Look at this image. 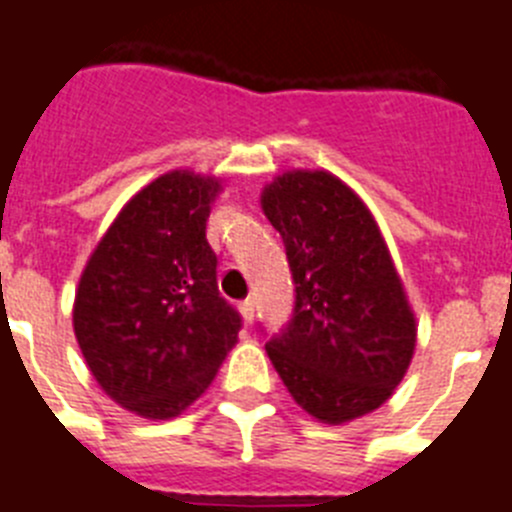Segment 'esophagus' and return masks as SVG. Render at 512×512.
<instances>
[{"instance_id":"34e87169","label":"esophagus","mask_w":512,"mask_h":512,"mask_svg":"<svg viewBox=\"0 0 512 512\" xmlns=\"http://www.w3.org/2000/svg\"><path fill=\"white\" fill-rule=\"evenodd\" d=\"M239 311H242L244 322H252V319H255V301L244 299L242 304H239Z\"/></svg>"}]
</instances>
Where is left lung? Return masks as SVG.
<instances>
[{
  "label": "left lung",
  "mask_w": 512,
  "mask_h": 512,
  "mask_svg": "<svg viewBox=\"0 0 512 512\" xmlns=\"http://www.w3.org/2000/svg\"><path fill=\"white\" fill-rule=\"evenodd\" d=\"M296 301L268 342L296 404L340 425L376 410L415 353V314L371 211L330 172H286L262 193Z\"/></svg>",
  "instance_id": "left-lung-1"
}]
</instances>
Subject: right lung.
Returning a JSON list of instances; mask_svg holds the SVG:
<instances>
[{"instance_id":"obj_1","label":"right lung","mask_w":512,"mask_h":512,"mask_svg":"<svg viewBox=\"0 0 512 512\" xmlns=\"http://www.w3.org/2000/svg\"><path fill=\"white\" fill-rule=\"evenodd\" d=\"M221 185L175 170L126 203L79 281L74 332L108 397L149 420L180 415L242 330L219 293L206 221Z\"/></svg>"}]
</instances>
